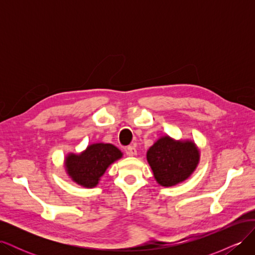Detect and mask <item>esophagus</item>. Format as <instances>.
I'll return each instance as SVG.
<instances>
[{
  "instance_id": "1",
  "label": "esophagus",
  "mask_w": 255,
  "mask_h": 255,
  "mask_svg": "<svg viewBox=\"0 0 255 255\" xmlns=\"http://www.w3.org/2000/svg\"><path fill=\"white\" fill-rule=\"evenodd\" d=\"M126 153H127V155H128V156H135V155H137V150H136L135 146L128 145L127 150H126Z\"/></svg>"
}]
</instances>
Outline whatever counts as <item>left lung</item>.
Instances as JSON below:
<instances>
[{
    "mask_svg": "<svg viewBox=\"0 0 255 255\" xmlns=\"http://www.w3.org/2000/svg\"><path fill=\"white\" fill-rule=\"evenodd\" d=\"M146 160L160 186L171 187L194 173L200 161V151L192 140H175L167 135L150 146Z\"/></svg>",
    "mask_w": 255,
    "mask_h": 255,
    "instance_id": "obj_1",
    "label": "left lung"
}]
</instances>
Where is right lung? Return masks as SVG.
<instances>
[{"mask_svg": "<svg viewBox=\"0 0 255 255\" xmlns=\"http://www.w3.org/2000/svg\"><path fill=\"white\" fill-rule=\"evenodd\" d=\"M122 155L123 153L114 144L98 142L89 144L80 154L69 153L65 157L64 166L74 183L86 188H94L106 169Z\"/></svg>", "mask_w": 255, "mask_h": 255, "instance_id": "obj_1", "label": "right lung"}]
</instances>
